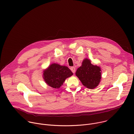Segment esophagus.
<instances>
[{"label": "esophagus", "mask_w": 134, "mask_h": 134, "mask_svg": "<svg viewBox=\"0 0 134 134\" xmlns=\"http://www.w3.org/2000/svg\"><path fill=\"white\" fill-rule=\"evenodd\" d=\"M70 69L73 73H75V67H71L70 68Z\"/></svg>", "instance_id": "esophagus-1"}]
</instances>
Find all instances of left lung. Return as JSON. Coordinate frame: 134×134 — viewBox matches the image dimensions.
<instances>
[{"instance_id":"left-lung-1","label":"left lung","mask_w":134,"mask_h":134,"mask_svg":"<svg viewBox=\"0 0 134 134\" xmlns=\"http://www.w3.org/2000/svg\"><path fill=\"white\" fill-rule=\"evenodd\" d=\"M101 69L91 64V60L85 58L81 65L77 69L76 75L82 85L90 89H93L98 86L101 80Z\"/></svg>"}]
</instances>
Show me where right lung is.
Here are the masks:
<instances>
[{
    "mask_svg": "<svg viewBox=\"0 0 134 134\" xmlns=\"http://www.w3.org/2000/svg\"><path fill=\"white\" fill-rule=\"evenodd\" d=\"M73 75V73L68 67L55 63L44 70L43 78L47 85L55 89H59L66 78Z\"/></svg>",
    "mask_w": 134,
    "mask_h": 134,
    "instance_id": "add662e5",
    "label": "right lung"
}]
</instances>
